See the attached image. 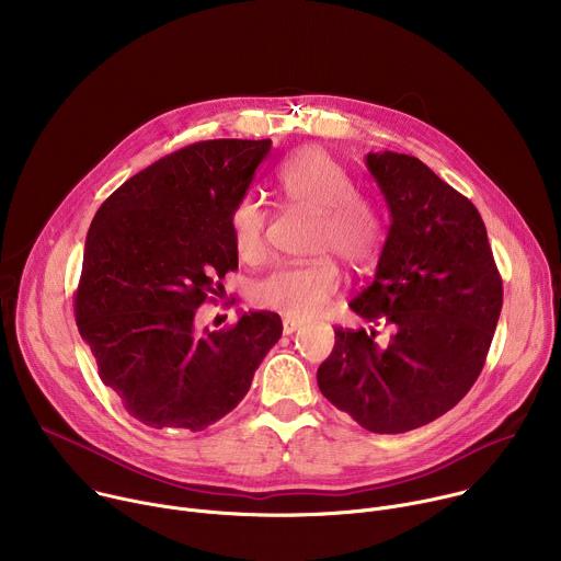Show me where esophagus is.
Here are the masks:
<instances>
[{
	"label": "esophagus",
	"instance_id": "obj_1",
	"mask_svg": "<svg viewBox=\"0 0 561 561\" xmlns=\"http://www.w3.org/2000/svg\"><path fill=\"white\" fill-rule=\"evenodd\" d=\"M282 329H284V335H293V333H297L301 329V322H297V319H284Z\"/></svg>",
	"mask_w": 561,
	"mask_h": 561
}]
</instances>
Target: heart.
I'll use <instances>...</instances> for the list:
<instances>
[{
	"label": "heart",
	"mask_w": 561,
	"mask_h": 561,
	"mask_svg": "<svg viewBox=\"0 0 561 561\" xmlns=\"http://www.w3.org/2000/svg\"><path fill=\"white\" fill-rule=\"evenodd\" d=\"M277 188L295 206L317 213L312 234L314 255H335L353 268L368 266L381 244L379 215L368 199L355 193V180L342 162L322 146H304L277 169ZM268 213L255 199L239 202L230 215V239L239 260L260 262L266 251ZM342 284L333 260L279 266L253 286L257 308L288 319H310L337 295Z\"/></svg>",
	"instance_id": "b5f03b06"
}]
</instances>
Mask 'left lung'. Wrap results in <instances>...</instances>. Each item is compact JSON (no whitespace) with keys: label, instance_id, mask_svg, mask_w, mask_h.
<instances>
[{"label":"left lung","instance_id":"left-lung-1","mask_svg":"<svg viewBox=\"0 0 561 561\" xmlns=\"http://www.w3.org/2000/svg\"><path fill=\"white\" fill-rule=\"evenodd\" d=\"M366 169L390 226L370 286L348 306L390 335L335 329L317 383L362 428L394 435L431 424L470 390L484 368L504 290L470 199L411 154L368 152Z\"/></svg>","mask_w":561,"mask_h":561}]
</instances>
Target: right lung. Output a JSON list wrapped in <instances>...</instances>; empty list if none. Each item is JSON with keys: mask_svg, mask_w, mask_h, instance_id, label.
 I'll return each instance as SVG.
<instances>
[{"mask_svg": "<svg viewBox=\"0 0 561 561\" xmlns=\"http://www.w3.org/2000/svg\"><path fill=\"white\" fill-rule=\"evenodd\" d=\"M271 139L191 144L124 182L87 234L75 319L100 379L150 428L206 426L230 413L282 337L275 312L195 331V312L237 268L230 215Z\"/></svg>", "mask_w": 561, "mask_h": 561, "instance_id": "right-lung-1", "label": "right lung"}]
</instances>
